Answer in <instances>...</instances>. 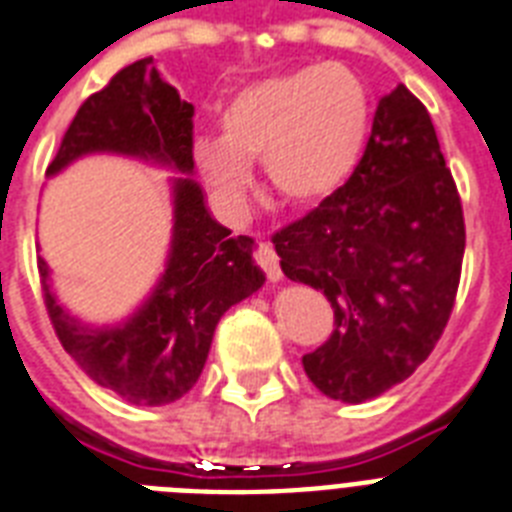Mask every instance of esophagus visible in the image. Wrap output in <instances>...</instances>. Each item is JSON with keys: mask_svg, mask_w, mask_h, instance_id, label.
Here are the masks:
<instances>
[{"mask_svg": "<svg viewBox=\"0 0 512 512\" xmlns=\"http://www.w3.org/2000/svg\"><path fill=\"white\" fill-rule=\"evenodd\" d=\"M257 263H260V268L268 273L270 281H281L284 278V273H281V263H278V255L276 249H273V244L270 242H260L257 244Z\"/></svg>", "mask_w": 512, "mask_h": 512, "instance_id": "34e87169", "label": "esophagus"}]
</instances>
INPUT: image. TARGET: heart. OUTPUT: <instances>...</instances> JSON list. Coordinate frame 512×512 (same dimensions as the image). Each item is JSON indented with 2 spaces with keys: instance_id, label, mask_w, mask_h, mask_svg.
I'll return each instance as SVG.
<instances>
[{
  "instance_id": "obj_1",
  "label": "heart",
  "mask_w": 512,
  "mask_h": 512,
  "mask_svg": "<svg viewBox=\"0 0 512 512\" xmlns=\"http://www.w3.org/2000/svg\"><path fill=\"white\" fill-rule=\"evenodd\" d=\"M220 136H197L191 155L199 176L226 205L242 207L252 189V162L268 184L297 207L336 197L363 162L371 136V97L344 65L257 78L218 110Z\"/></svg>"
}]
</instances>
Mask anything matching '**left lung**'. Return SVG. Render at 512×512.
<instances>
[{
    "label": "left lung",
    "mask_w": 512,
    "mask_h": 512,
    "mask_svg": "<svg viewBox=\"0 0 512 512\" xmlns=\"http://www.w3.org/2000/svg\"><path fill=\"white\" fill-rule=\"evenodd\" d=\"M273 244L286 278L334 307L331 339L302 357L326 397L373 400L431 355L458 294L463 207L429 110L402 83L378 102L350 184Z\"/></svg>",
    "instance_id": "8db88e82"
}]
</instances>
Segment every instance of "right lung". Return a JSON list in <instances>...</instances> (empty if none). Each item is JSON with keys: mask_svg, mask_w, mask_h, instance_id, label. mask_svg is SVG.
<instances>
[{"mask_svg": "<svg viewBox=\"0 0 512 512\" xmlns=\"http://www.w3.org/2000/svg\"><path fill=\"white\" fill-rule=\"evenodd\" d=\"M191 115L194 107L162 78L157 62L144 57L83 102L47 168V178H54L81 157L118 155L173 173L165 268L123 321L99 326L70 313L54 292L47 260L39 257L49 318L65 352L91 381L131 405L181 400L205 368L223 313L265 284L252 255L255 242L231 239L194 178Z\"/></svg>", "mask_w": 512, "mask_h": 512, "instance_id": "1", "label": "right lung"}]
</instances>
